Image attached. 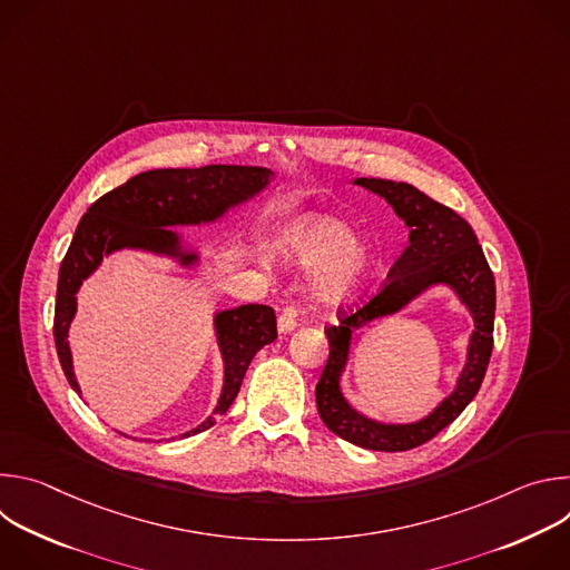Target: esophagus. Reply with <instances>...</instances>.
Here are the masks:
<instances>
[{
	"mask_svg": "<svg viewBox=\"0 0 570 570\" xmlns=\"http://www.w3.org/2000/svg\"><path fill=\"white\" fill-rule=\"evenodd\" d=\"M277 327H279L282 334H288V332H293V330L297 327V317H295V311H293V308H284V311L279 313Z\"/></svg>",
	"mask_w": 570,
	"mask_h": 570,
	"instance_id": "obj_1",
	"label": "esophagus"
}]
</instances>
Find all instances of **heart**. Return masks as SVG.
<instances>
[{
	"label": "heart",
	"mask_w": 570,
	"mask_h": 570,
	"mask_svg": "<svg viewBox=\"0 0 570 570\" xmlns=\"http://www.w3.org/2000/svg\"><path fill=\"white\" fill-rule=\"evenodd\" d=\"M291 255L304 268H320L315 293L320 299L341 302L361 291L374 268V255L363 243H352L347 223L315 216L293 236Z\"/></svg>",
	"instance_id": "obj_1"
}]
</instances>
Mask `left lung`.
Returning a JSON list of instances; mask_svg holds the SVG:
<instances>
[{"label": "left lung", "instance_id": "left-lung-1", "mask_svg": "<svg viewBox=\"0 0 570 570\" xmlns=\"http://www.w3.org/2000/svg\"><path fill=\"white\" fill-rule=\"evenodd\" d=\"M356 185L383 196L411 227V246L394 262L385 284L356 311L338 308V324L324 330L330 358L315 385L317 413L332 433L372 451H409L446 429L480 390L494 347L497 284L471 225L451 207L429 198L409 183L358 178ZM433 283H449L470 306L476 332L456 390L422 423L379 425L358 416L340 394V372L348 355L351 332L361 323L389 314Z\"/></svg>", "mask_w": 570, "mask_h": 570}]
</instances>
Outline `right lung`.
Segmentation results:
<instances>
[{
    "label": "right lung",
    "mask_w": 570,
    "mask_h": 570,
    "mask_svg": "<svg viewBox=\"0 0 570 570\" xmlns=\"http://www.w3.org/2000/svg\"><path fill=\"white\" fill-rule=\"evenodd\" d=\"M268 169L212 165L200 169H153L130 178L126 185L101 196L80 218L71 246L60 264L53 341L69 385L80 392L67 345V330L76 313V291L101 264L104 255L121 248H139L178 257L185 266L196 262L194 253L180 250V238L171 225H198L223 216L229 207L248 200L268 185ZM220 354L225 361L223 394L214 415H225L238 394L240 381L255 354L277 338L275 311L266 304H243L220 311L214 320ZM214 426L207 417L183 438Z\"/></svg>",
    "instance_id": "add662e5"
}]
</instances>
